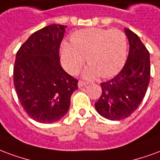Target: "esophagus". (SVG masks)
Here are the masks:
<instances>
[{"instance_id":"1","label":"esophagus","mask_w":160,"mask_h":160,"mask_svg":"<svg viewBox=\"0 0 160 160\" xmlns=\"http://www.w3.org/2000/svg\"><path fill=\"white\" fill-rule=\"evenodd\" d=\"M87 84V82L84 81H82V80H79L78 82V87H82V86H84V85Z\"/></svg>"}]
</instances>
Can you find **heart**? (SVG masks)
Instances as JSON below:
<instances>
[{"label":"heart","instance_id":"obj_1","mask_svg":"<svg viewBox=\"0 0 160 160\" xmlns=\"http://www.w3.org/2000/svg\"><path fill=\"white\" fill-rule=\"evenodd\" d=\"M127 48V37L123 31L89 28L76 31L71 37V43L64 42L60 54L63 65L70 73H78L86 58L89 67L85 71V75L108 78L123 68Z\"/></svg>","mask_w":160,"mask_h":160}]
</instances>
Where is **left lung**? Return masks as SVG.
Returning a JSON list of instances; mask_svg holds the SVG:
<instances>
[{"instance_id":"left-lung-1","label":"left lung","mask_w":160,"mask_h":160,"mask_svg":"<svg viewBox=\"0 0 160 160\" xmlns=\"http://www.w3.org/2000/svg\"><path fill=\"white\" fill-rule=\"evenodd\" d=\"M124 31L129 42L126 63L116 77L101 82V95L94 104L98 112L110 120L130 116L143 101L150 80L148 50L136 33Z\"/></svg>"}]
</instances>
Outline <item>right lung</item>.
<instances>
[{
    "label": "right lung",
    "mask_w": 160,
    "mask_h": 160,
    "mask_svg": "<svg viewBox=\"0 0 160 160\" xmlns=\"http://www.w3.org/2000/svg\"><path fill=\"white\" fill-rule=\"evenodd\" d=\"M66 25L51 24L34 32L16 54L13 84L25 112L37 122L59 120L70 108L78 80L60 66L59 47Z\"/></svg>",
    "instance_id": "right-lung-1"
}]
</instances>
